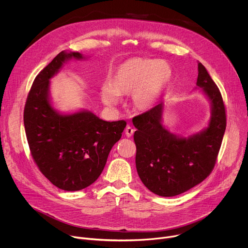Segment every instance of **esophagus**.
I'll list each match as a JSON object with an SVG mask.
<instances>
[{"label": "esophagus", "mask_w": 248, "mask_h": 248, "mask_svg": "<svg viewBox=\"0 0 248 248\" xmlns=\"http://www.w3.org/2000/svg\"><path fill=\"white\" fill-rule=\"evenodd\" d=\"M124 132H125V135H126V137H130V136L133 134V132H134V129H133L131 126L127 125V126L125 127V130H124Z\"/></svg>", "instance_id": "34e87169"}]
</instances>
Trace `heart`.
<instances>
[{"label": "heart", "mask_w": 248, "mask_h": 248, "mask_svg": "<svg viewBox=\"0 0 248 248\" xmlns=\"http://www.w3.org/2000/svg\"><path fill=\"white\" fill-rule=\"evenodd\" d=\"M171 78V67L166 61L131 58L114 69L109 85L101 88L100 96L106 106L114 108L119 96L129 93L130 107L145 112L157 104Z\"/></svg>", "instance_id": "1"}]
</instances>
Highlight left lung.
Wrapping results in <instances>:
<instances>
[{
    "label": "left lung",
    "mask_w": 248,
    "mask_h": 248,
    "mask_svg": "<svg viewBox=\"0 0 248 248\" xmlns=\"http://www.w3.org/2000/svg\"><path fill=\"white\" fill-rule=\"evenodd\" d=\"M196 85L211 104L208 126L198 133L182 137L170 133L162 124L164 103L132 119L136 127L135 164L139 178L153 193L171 197L203 182L214 169L226 130V109L221 92L198 62Z\"/></svg>",
    "instance_id": "obj_1"
}]
</instances>
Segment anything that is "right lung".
<instances>
[{"label": "right lung", "mask_w": 248, "mask_h": 248, "mask_svg": "<svg viewBox=\"0 0 248 248\" xmlns=\"http://www.w3.org/2000/svg\"><path fill=\"white\" fill-rule=\"evenodd\" d=\"M78 52L62 51L35 78L28 93L23 122L31 156L57 187L81 190L101 174L109 153L121 139L126 123L106 122L90 111L59 113L50 101V79Z\"/></svg>", "instance_id": "obj_1"}]
</instances>
